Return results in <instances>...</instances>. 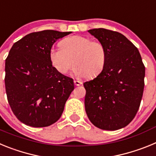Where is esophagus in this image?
I'll use <instances>...</instances> for the list:
<instances>
[{"label": "esophagus", "instance_id": "esophagus-1", "mask_svg": "<svg viewBox=\"0 0 156 156\" xmlns=\"http://www.w3.org/2000/svg\"><path fill=\"white\" fill-rule=\"evenodd\" d=\"M74 84H75L76 86H80V85L82 84V82L78 80H74Z\"/></svg>", "mask_w": 156, "mask_h": 156}]
</instances>
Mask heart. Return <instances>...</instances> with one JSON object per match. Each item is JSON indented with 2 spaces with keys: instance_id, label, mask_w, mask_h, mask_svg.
I'll return each instance as SVG.
<instances>
[{
  "instance_id": "b5f03b06",
  "label": "heart",
  "mask_w": 156,
  "mask_h": 156,
  "mask_svg": "<svg viewBox=\"0 0 156 156\" xmlns=\"http://www.w3.org/2000/svg\"><path fill=\"white\" fill-rule=\"evenodd\" d=\"M58 48H52L49 58L53 67L66 74L71 67L79 76L92 78L102 71L107 60V51L102 43L83 36H73L60 41Z\"/></svg>"
}]
</instances>
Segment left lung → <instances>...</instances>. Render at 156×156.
Here are the masks:
<instances>
[{"label":"left lung","instance_id":"left-lung-1","mask_svg":"<svg viewBox=\"0 0 156 156\" xmlns=\"http://www.w3.org/2000/svg\"><path fill=\"white\" fill-rule=\"evenodd\" d=\"M105 47V66L96 78L83 83L85 110L95 126L116 130L137 114L144 87L145 67L138 49L118 32L88 30Z\"/></svg>","mask_w":156,"mask_h":156}]
</instances>
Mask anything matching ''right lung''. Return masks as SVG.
<instances>
[{
	"label": "right lung",
	"instance_id": "1",
	"mask_svg": "<svg viewBox=\"0 0 156 156\" xmlns=\"http://www.w3.org/2000/svg\"><path fill=\"white\" fill-rule=\"evenodd\" d=\"M71 32L43 30L18 41L5 60L8 101L19 121L33 127L57 122L74 90L73 80L59 73L51 65L49 52L57 40Z\"/></svg>",
	"mask_w": 156,
	"mask_h": 156
}]
</instances>
